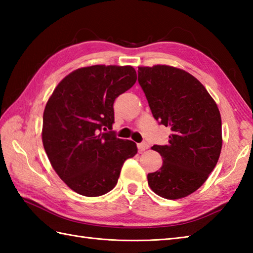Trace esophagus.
<instances>
[{"mask_svg": "<svg viewBox=\"0 0 253 253\" xmlns=\"http://www.w3.org/2000/svg\"><path fill=\"white\" fill-rule=\"evenodd\" d=\"M149 148V144L147 142H141V143H138V149L139 151L142 152L144 150H147Z\"/></svg>", "mask_w": 253, "mask_h": 253, "instance_id": "obj_1", "label": "esophagus"}]
</instances>
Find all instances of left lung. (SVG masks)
<instances>
[{"label":"left lung","instance_id":"8db88e82","mask_svg":"<svg viewBox=\"0 0 253 253\" xmlns=\"http://www.w3.org/2000/svg\"><path fill=\"white\" fill-rule=\"evenodd\" d=\"M138 83L153 117L171 131L169 144L152 147L163 165L148 174V184L165 199L189 196L208 179L221 154L218 107L203 84L179 68L138 67Z\"/></svg>","mask_w":253,"mask_h":253}]
</instances>
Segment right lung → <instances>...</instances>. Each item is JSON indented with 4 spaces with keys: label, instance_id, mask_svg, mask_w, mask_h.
<instances>
[{
    "label": "right lung",
    "instance_id": "add662e5",
    "mask_svg": "<svg viewBox=\"0 0 253 253\" xmlns=\"http://www.w3.org/2000/svg\"><path fill=\"white\" fill-rule=\"evenodd\" d=\"M137 80L131 66L79 68L53 91L43 113L42 142L52 168L75 192L99 197L117 184L136 143L112 130L113 104Z\"/></svg>",
    "mask_w": 253,
    "mask_h": 253
}]
</instances>
